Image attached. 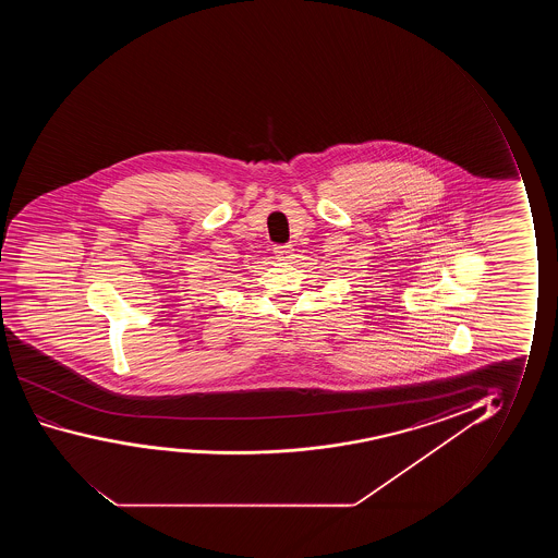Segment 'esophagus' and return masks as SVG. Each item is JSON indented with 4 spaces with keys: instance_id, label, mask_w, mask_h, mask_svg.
Wrapping results in <instances>:
<instances>
[{
    "instance_id": "1",
    "label": "esophagus",
    "mask_w": 558,
    "mask_h": 558,
    "mask_svg": "<svg viewBox=\"0 0 558 558\" xmlns=\"http://www.w3.org/2000/svg\"><path fill=\"white\" fill-rule=\"evenodd\" d=\"M275 253L276 259L290 260L291 255H293V250H291V245H276Z\"/></svg>"
}]
</instances>
